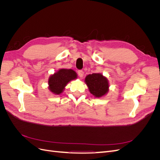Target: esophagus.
Segmentation results:
<instances>
[{
	"instance_id": "obj_1",
	"label": "esophagus",
	"mask_w": 160,
	"mask_h": 160,
	"mask_svg": "<svg viewBox=\"0 0 160 160\" xmlns=\"http://www.w3.org/2000/svg\"><path fill=\"white\" fill-rule=\"evenodd\" d=\"M78 74H79L80 77H83V74H84V72H83V70H79L78 71Z\"/></svg>"
}]
</instances>
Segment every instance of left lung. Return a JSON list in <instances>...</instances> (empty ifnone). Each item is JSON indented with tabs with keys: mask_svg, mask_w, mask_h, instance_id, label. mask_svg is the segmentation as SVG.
<instances>
[{
	"mask_svg": "<svg viewBox=\"0 0 160 160\" xmlns=\"http://www.w3.org/2000/svg\"><path fill=\"white\" fill-rule=\"evenodd\" d=\"M85 82L89 91L96 98H101L108 91V79L99 73H93L86 77Z\"/></svg>",
	"mask_w": 160,
	"mask_h": 160,
	"instance_id": "obj_1",
	"label": "left lung"
}]
</instances>
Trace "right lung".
<instances>
[{
  "mask_svg": "<svg viewBox=\"0 0 160 160\" xmlns=\"http://www.w3.org/2000/svg\"><path fill=\"white\" fill-rule=\"evenodd\" d=\"M76 78V72L72 69H60L50 77L49 79V89L53 93L59 95L62 93L65 87L70 81Z\"/></svg>",
  "mask_w": 160,
  "mask_h": 160,
  "instance_id": "add662e5",
  "label": "right lung"
}]
</instances>
